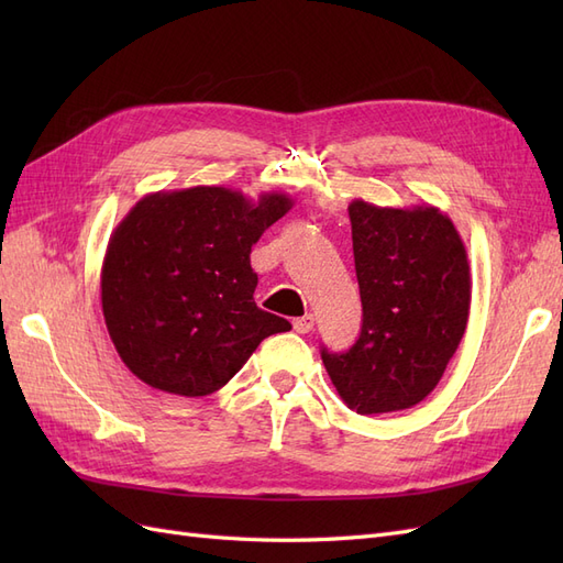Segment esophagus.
I'll return each mask as SVG.
<instances>
[{
  "mask_svg": "<svg viewBox=\"0 0 563 563\" xmlns=\"http://www.w3.org/2000/svg\"><path fill=\"white\" fill-rule=\"evenodd\" d=\"M314 329V317L312 314H305L294 319V331L296 333H310Z\"/></svg>",
  "mask_w": 563,
  "mask_h": 563,
  "instance_id": "1",
  "label": "esophagus"
}]
</instances>
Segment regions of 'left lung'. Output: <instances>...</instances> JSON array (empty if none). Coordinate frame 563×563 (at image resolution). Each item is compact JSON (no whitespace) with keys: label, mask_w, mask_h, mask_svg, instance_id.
Listing matches in <instances>:
<instances>
[{"label":"left lung","mask_w":563,"mask_h":563,"mask_svg":"<svg viewBox=\"0 0 563 563\" xmlns=\"http://www.w3.org/2000/svg\"><path fill=\"white\" fill-rule=\"evenodd\" d=\"M362 333L343 352L321 350L335 391L362 416L420 404L455 354L467 327L472 282L453 220L430 203L350 207Z\"/></svg>","instance_id":"obj_1"}]
</instances>
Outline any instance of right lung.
Segmentation results:
<instances>
[{"label":"right lung","mask_w":563,"mask_h":563,"mask_svg":"<svg viewBox=\"0 0 563 563\" xmlns=\"http://www.w3.org/2000/svg\"><path fill=\"white\" fill-rule=\"evenodd\" d=\"M294 207L284 192L249 199L197 185L145 195L110 236L100 302L114 350L145 385L207 397L228 385L286 319L253 300L251 246Z\"/></svg>","instance_id":"obj_1"}]
</instances>
